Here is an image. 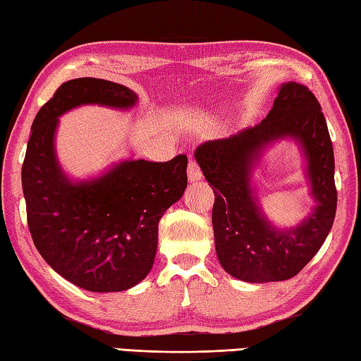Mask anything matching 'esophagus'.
Instances as JSON below:
<instances>
[{"label":"esophagus","instance_id":"1","mask_svg":"<svg viewBox=\"0 0 361 361\" xmlns=\"http://www.w3.org/2000/svg\"><path fill=\"white\" fill-rule=\"evenodd\" d=\"M188 180L190 183H195V181L202 180V171H200V167H199V164H197L195 161H190L189 162V166H188Z\"/></svg>","mask_w":361,"mask_h":361}]
</instances>
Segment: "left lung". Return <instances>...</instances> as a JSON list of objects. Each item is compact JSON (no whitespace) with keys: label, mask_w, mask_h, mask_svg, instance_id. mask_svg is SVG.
Wrapping results in <instances>:
<instances>
[{"label":"left lung","mask_w":361,"mask_h":361,"mask_svg":"<svg viewBox=\"0 0 361 361\" xmlns=\"http://www.w3.org/2000/svg\"><path fill=\"white\" fill-rule=\"evenodd\" d=\"M281 137L301 144L317 202L312 215L286 231L272 228L260 213L250 183L262 148ZM195 159L214 190V241L224 269L250 283L298 275L326 241L336 213L334 145L313 92L294 81L281 84L261 123L230 137L208 140L197 148Z\"/></svg>","instance_id":"1"}]
</instances>
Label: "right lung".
Returning <instances> with one entry per match:
<instances>
[{"mask_svg": "<svg viewBox=\"0 0 361 361\" xmlns=\"http://www.w3.org/2000/svg\"><path fill=\"white\" fill-rule=\"evenodd\" d=\"M136 102L131 89L98 78L61 84L34 118L21 167L35 249L70 283L92 293L125 291L150 272L159 219L188 186V157L123 161L73 183L56 158L58 118L81 104L128 109Z\"/></svg>", "mask_w": 361, "mask_h": 361, "instance_id": "obj_1", "label": "right lung"}]
</instances>
